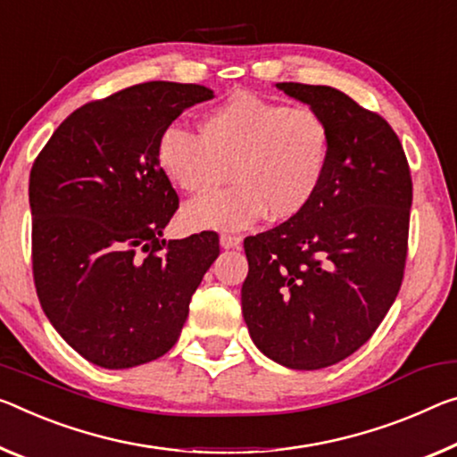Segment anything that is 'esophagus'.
Listing matches in <instances>:
<instances>
[{"label":"esophagus","instance_id":"1","mask_svg":"<svg viewBox=\"0 0 457 457\" xmlns=\"http://www.w3.org/2000/svg\"><path fill=\"white\" fill-rule=\"evenodd\" d=\"M220 242H221V248H226V250H229V248H240L242 237H240V236H231V234H221Z\"/></svg>","mask_w":457,"mask_h":457}]
</instances>
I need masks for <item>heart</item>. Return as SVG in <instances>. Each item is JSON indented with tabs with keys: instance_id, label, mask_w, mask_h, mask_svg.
<instances>
[{
	"instance_id": "obj_1",
	"label": "heart",
	"mask_w": 457,
	"mask_h": 457,
	"mask_svg": "<svg viewBox=\"0 0 457 457\" xmlns=\"http://www.w3.org/2000/svg\"><path fill=\"white\" fill-rule=\"evenodd\" d=\"M331 128L309 107L237 91L203 113L201 136L169 126L156 158L179 189L206 197L235 170L238 185L185 209L191 229H244L268 212L291 220L313 203L329 170Z\"/></svg>"
}]
</instances>
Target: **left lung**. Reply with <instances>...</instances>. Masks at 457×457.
<instances>
[{"mask_svg":"<svg viewBox=\"0 0 457 457\" xmlns=\"http://www.w3.org/2000/svg\"><path fill=\"white\" fill-rule=\"evenodd\" d=\"M277 87L323 115L331 161L305 212L244 240L242 313L264 356L320 370L364 345L401 291L412 180L382 115L333 87Z\"/></svg>","mask_w":457,"mask_h":457,"instance_id":"obj_1","label":"left lung"}]
</instances>
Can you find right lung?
Masks as SVG:
<instances>
[{"label":"right lung","instance_id":"1","mask_svg":"<svg viewBox=\"0 0 457 457\" xmlns=\"http://www.w3.org/2000/svg\"><path fill=\"white\" fill-rule=\"evenodd\" d=\"M209 87L150 81L72 112L30 170L32 272L61 337L101 368H132L177 344L220 236L162 240L179 209L158 137Z\"/></svg>","mask_w":457,"mask_h":457}]
</instances>
